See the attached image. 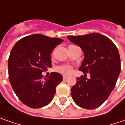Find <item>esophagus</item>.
<instances>
[{
	"mask_svg": "<svg viewBox=\"0 0 125 125\" xmlns=\"http://www.w3.org/2000/svg\"><path fill=\"white\" fill-rule=\"evenodd\" d=\"M67 78V76H63V80H66Z\"/></svg>",
	"mask_w": 125,
	"mask_h": 125,
	"instance_id": "esophagus-1",
	"label": "esophagus"
}]
</instances>
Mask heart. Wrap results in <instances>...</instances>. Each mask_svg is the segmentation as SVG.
<instances>
[{
	"mask_svg": "<svg viewBox=\"0 0 125 125\" xmlns=\"http://www.w3.org/2000/svg\"><path fill=\"white\" fill-rule=\"evenodd\" d=\"M56 70L58 72H61L66 75H69L72 72V67L69 65H62V66L58 67Z\"/></svg>",
	"mask_w": 125,
	"mask_h": 125,
	"instance_id": "obj_1",
	"label": "heart"
}]
</instances>
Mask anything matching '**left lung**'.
I'll return each instance as SVG.
<instances>
[{
    "label": "left lung",
    "mask_w": 125,
    "mask_h": 125,
    "mask_svg": "<svg viewBox=\"0 0 125 125\" xmlns=\"http://www.w3.org/2000/svg\"><path fill=\"white\" fill-rule=\"evenodd\" d=\"M67 38L84 53L79 70L90 73L89 79L83 76L77 78L71 89L72 97L80 107H98L113 91L120 73L118 50L109 38L100 33L68 36Z\"/></svg>",
    "instance_id": "8db88e82"
}]
</instances>
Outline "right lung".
Wrapping results in <instances>:
<instances>
[{
  "label": "right lung",
  "mask_w": 125,
  "mask_h": 125,
  "mask_svg": "<svg viewBox=\"0 0 125 125\" xmlns=\"http://www.w3.org/2000/svg\"><path fill=\"white\" fill-rule=\"evenodd\" d=\"M63 41L42 34L22 38L14 45L8 60L9 79L22 103L37 109L49 104L62 76L52 72L42 80V72L52 68L51 53Z\"/></svg>",
  "instance_id": "right-lung-1"
}]
</instances>
